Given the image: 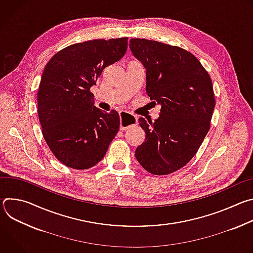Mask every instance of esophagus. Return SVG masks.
<instances>
[{"label": "esophagus", "instance_id": "obj_1", "mask_svg": "<svg viewBox=\"0 0 253 253\" xmlns=\"http://www.w3.org/2000/svg\"><path fill=\"white\" fill-rule=\"evenodd\" d=\"M137 125V118L128 113V112H120V130L124 131L127 130L130 127H133Z\"/></svg>", "mask_w": 253, "mask_h": 253}]
</instances>
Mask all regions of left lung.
<instances>
[{"instance_id": "8db88e82", "label": "left lung", "mask_w": 253, "mask_h": 253, "mask_svg": "<svg viewBox=\"0 0 253 253\" xmlns=\"http://www.w3.org/2000/svg\"><path fill=\"white\" fill-rule=\"evenodd\" d=\"M129 47L146 69V93L161 105L154 122L139 118L146 137L135 157L149 173L167 175L193 158L210 129L212 81L198 59L182 48L140 38L131 39Z\"/></svg>"}]
</instances>
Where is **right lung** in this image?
Masks as SVG:
<instances>
[{
  "label": "right lung",
  "instance_id": "1",
  "mask_svg": "<svg viewBox=\"0 0 253 253\" xmlns=\"http://www.w3.org/2000/svg\"><path fill=\"white\" fill-rule=\"evenodd\" d=\"M128 38L70 45L47 63L37 94L44 139L67 167L88 169L100 162L116 136L120 117L94 106L90 91L103 70L126 53Z\"/></svg>",
  "mask_w": 253,
  "mask_h": 253
}]
</instances>
